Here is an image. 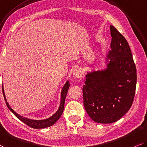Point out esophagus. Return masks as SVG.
<instances>
[{
  "mask_svg": "<svg viewBox=\"0 0 147 147\" xmlns=\"http://www.w3.org/2000/svg\"><path fill=\"white\" fill-rule=\"evenodd\" d=\"M82 71L81 68H76L73 71V75L78 78H80L82 76Z\"/></svg>",
  "mask_w": 147,
  "mask_h": 147,
  "instance_id": "1",
  "label": "esophagus"
}]
</instances>
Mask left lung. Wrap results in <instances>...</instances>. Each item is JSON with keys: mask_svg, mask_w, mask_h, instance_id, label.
<instances>
[{"mask_svg": "<svg viewBox=\"0 0 147 147\" xmlns=\"http://www.w3.org/2000/svg\"><path fill=\"white\" fill-rule=\"evenodd\" d=\"M107 68L88 72L83 87V104L97 123L118 121L131 107L137 83L136 66L125 37L113 26Z\"/></svg>", "mask_w": 147, "mask_h": 147, "instance_id": "obj_1", "label": "left lung"}]
</instances>
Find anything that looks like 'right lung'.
<instances>
[{
    "label": "right lung",
    "mask_w": 147,
    "mask_h": 147,
    "mask_svg": "<svg viewBox=\"0 0 147 147\" xmlns=\"http://www.w3.org/2000/svg\"><path fill=\"white\" fill-rule=\"evenodd\" d=\"M69 87V81H67L66 83H65V85L62 88V92H61L60 104V107H59V108H58V110L56 111V112L55 114H53V116L50 117V118L45 119H41V120H35V119H28V118H25V117L20 116V115H19L18 114H17V113L10 107V106L9 105L7 100H6L5 94H4L3 86V92L4 100L6 101V106H7L8 109L10 110V111L12 112L13 114L20 119V120H21L22 122H24V123H26V125H28V126H29V127L32 128L42 129V128H46V127H50V126L53 125V124H55L56 121H58V119L60 118L61 115H62L63 113V110H64L65 99H66V94L67 93V91H68Z\"/></svg>",
    "instance_id": "add662e5"
}]
</instances>
